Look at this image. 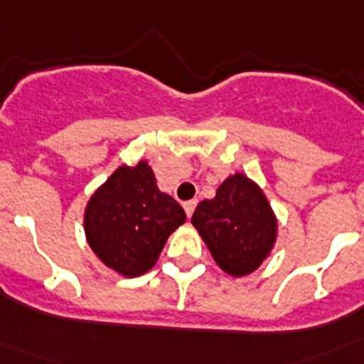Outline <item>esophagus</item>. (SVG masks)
<instances>
[{"label":"esophagus","mask_w":364,"mask_h":364,"mask_svg":"<svg viewBox=\"0 0 364 364\" xmlns=\"http://www.w3.org/2000/svg\"><path fill=\"white\" fill-rule=\"evenodd\" d=\"M195 208H197V200L184 202V210H186V215H188V217H191L193 211H195Z\"/></svg>","instance_id":"34e87169"}]
</instances>
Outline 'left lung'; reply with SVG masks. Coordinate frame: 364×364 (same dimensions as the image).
<instances>
[{
	"instance_id": "1",
	"label": "left lung",
	"mask_w": 364,
	"mask_h": 364,
	"mask_svg": "<svg viewBox=\"0 0 364 364\" xmlns=\"http://www.w3.org/2000/svg\"><path fill=\"white\" fill-rule=\"evenodd\" d=\"M215 262L228 275L255 272L277 239V218L264 193L242 173L228 176L211 200H202L191 217Z\"/></svg>"
}]
</instances>
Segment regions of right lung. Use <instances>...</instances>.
<instances>
[{"mask_svg": "<svg viewBox=\"0 0 364 364\" xmlns=\"http://www.w3.org/2000/svg\"><path fill=\"white\" fill-rule=\"evenodd\" d=\"M186 222L184 210L156 186L146 160L122 166L95 191L85 208L87 242L107 268L124 277L149 272L167 237Z\"/></svg>", "mask_w": 364, "mask_h": 364, "instance_id": "add662e5", "label": "right lung"}]
</instances>
